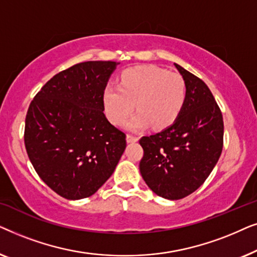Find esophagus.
Returning <instances> with one entry per match:
<instances>
[{
  "instance_id": "obj_1",
  "label": "esophagus",
  "mask_w": 257,
  "mask_h": 257,
  "mask_svg": "<svg viewBox=\"0 0 257 257\" xmlns=\"http://www.w3.org/2000/svg\"><path fill=\"white\" fill-rule=\"evenodd\" d=\"M126 142H127V143H136V142H138V138H137V137H135V136H132V135H127V136H126Z\"/></svg>"
}]
</instances>
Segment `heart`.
Here are the masks:
<instances>
[{"label":"heart","instance_id":"b5f03b06","mask_svg":"<svg viewBox=\"0 0 257 257\" xmlns=\"http://www.w3.org/2000/svg\"><path fill=\"white\" fill-rule=\"evenodd\" d=\"M186 96V83L179 73L154 65H137L121 72L119 84H107L103 104L114 125H121L136 104L138 112L126 121V128L139 131L150 125L166 128L179 118Z\"/></svg>","mask_w":257,"mask_h":257}]
</instances>
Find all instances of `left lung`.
<instances>
[{
	"mask_svg": "<svg viewBox=\"0 0 257 257\" xmlns=\"http://www.w3.org/2000/svg\"><path fill=\"white\" fill-rule=\"evenodd\" d=\"M187 96L180 115L159 133L143 137L140 174L157 195L185 198L201 186L219 160L223 146V119L208 86L182 66Z\"/></svg>",
	"mask_w": 257,
	"mask_h": 257,
	"instance_id": "obj_1",
	"label": "left lung"
}]
</instances>
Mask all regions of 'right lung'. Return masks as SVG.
<instances>
[{
	"label": "right lung",
	"instance_id": "obj_1",
	"mask_svg": "<svg viewBox=\"0 0 257 257\" xmlns=\"http://www.w3.org/2000/svg\"><path fill=\"white\" fill-rule=\"evenodd\" d=\"M118 64L84 62L57 73L28 110V157L42 180L68 200L94 194L125 151V133L103 112L104 89Z\"/></svg>",
	"mask_w": 257,
	"mask_h": 257
}]
</instances>
